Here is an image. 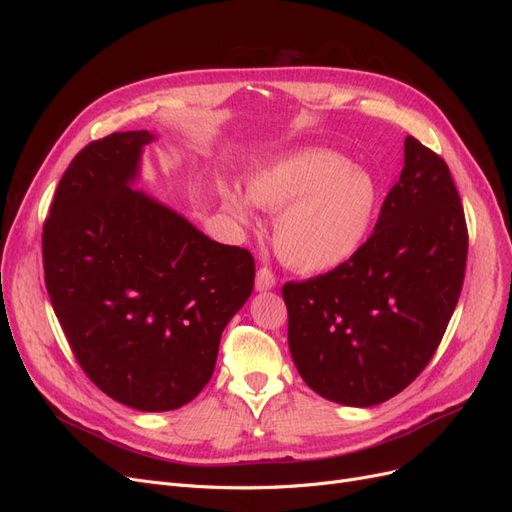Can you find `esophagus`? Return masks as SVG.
<instances>
[{"mask_svg": "<svg viewBox=\"0 0 512 512\" xmlns=\"http://www.w3.org/2000/svg\"><path fill=\"white\" fill-rule=\"evenodd\" d=\"M276 286V276L274 272L270 270V267H259L257 270V276H255V288L259 292L263 290H272Z\"/></svg>", "mask_w": 512, "mask_h": 512, "instance_id": "esophagus-1", "label": "esophagus"}]
</instances>
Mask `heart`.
<instances>
[{
    "instance_id": "obj_1",
    "label": "heart",
    "mask_w": 512,
    "mask_h": 512,
    "mask_svg": "<svg viewBox=\"0 0 512 512\" xmlns=\"http://www.w3.org/2000/svg\"><path fill=\"white\" fill-rule=\"evenodd\" d=\"M245 195L222 191L224 207L249 226L253 203L278 213L274 247L292 270L319 274L351 261L367 242L380 209V184L344 155L307 149L251 174Z\"/></svg>"
}]
</instances>
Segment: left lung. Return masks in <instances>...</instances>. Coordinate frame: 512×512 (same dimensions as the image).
<instances>
[{"label": "left lung", "instance_id": "1", "mask_svg": "<svg viewBox=\"0 0 512 512\" xmlns=\"http://www.w3.org/2000/svg\"><path fill=\"white\" fill-rule=\"evenodd\" d=\"M469 236L446 161L415 137L363 249L336 270L288 282V346L305 384L373 407L432 361L459 303Z\"/></svg>", "mask_w": 512, "mask_h": 512}]
</instances>
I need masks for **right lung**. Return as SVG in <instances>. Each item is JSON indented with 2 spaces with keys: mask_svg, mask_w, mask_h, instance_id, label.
<instances>
[{
  "mask_svg": "<svg viewBox=\"0 0 512 512\" xmlns=\"http://www.w3.org/2000/svg\"><path fill=\"white\" fill-rule=\"evenodd\" d=\"M147 130L89 143L64 172L43 226L49 299L91 382L161 413L211 380L228 321L247 303L255 261L134 191Z\"/></svg>",
  "mask_w": 512,
  "mask_h": 512,
  "instance_id": "obj_1",
  "label": "right lung"
}]
</instances>
